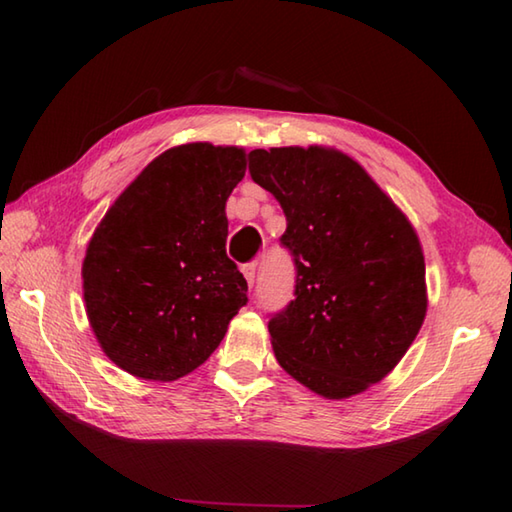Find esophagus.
Listing matches in <instances>:
<instances>
[{"label":"esophagus","instance_id":"obj_1","mask_svg":"<svg viewBox=\"0 0 512 512\" xmlns=\"http://www.w3.org/2000/svg\"><path fill=\"white\" fill-rule=\"evenodd\" d=\"M242 273H244L248 284L253 286V284H255V277H257V264H244V266H242Z\"/></svg>","mask_w":512,"mask_h":512}]
</instances>
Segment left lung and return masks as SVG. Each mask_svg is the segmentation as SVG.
<instances>
[{
  "label": "left lung",
  "mask_w": 512,
  "mask_h": 512,
  "mask_svg": "<svg viewBox=\"0 0 512 512\" xmlns=\"http://www.w3.org/2000/svg\"><path fill=\"white\" fill-rule=\"evenodd\" d=\"M248 171L286 215L295 299L268 321L279 365L341 400L383 380L427 314L424 255L411 222L339 149H255Z\"/></svg>",
  "instance_id": "8db88e82"
}]
</instances>
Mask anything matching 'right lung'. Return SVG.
Masks as SVG:
<instances>
[{"label": "right lung", "mask_w": 512, "mask_h": 512, "mask_svg": "<svg viewBox=\"0 0 512 512\" xmlns=\"http://www.w3.org/2000/svg\"><path fill=\"white\" fill-rule=\"evenodd\" d=\"M246 151L171 147L118 195L83 259V299L112 363L145 380L191 374L246 306V279L226 257V200Z\"/></svg>", "instance_id": "obj_1"}]
</instances>
